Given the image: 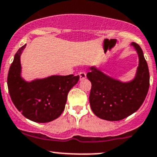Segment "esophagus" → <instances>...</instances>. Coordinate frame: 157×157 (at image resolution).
<instances>
[{
    "mask_svg": "<svg viewBox=\"0 0 157 157\" xmlns=\"http://www.w3.org/2000/svg\"><path fill=\"white\" fill-rule=\"evenodd\" d=\"M79 76H80V80H84V79L86 77V74L83 71H80L79 72Z\"/></svg>",
    "mask_w": 157,
    "mask_h": 157,
    "instance_id": "1",
    "label": "esophagus"
}]
</instances>
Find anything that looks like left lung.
I'll return each mask as SVG.
<instances>
[{
  "label": "left lung",
  "mask_w": 157,
  "mask_h": 157,
  "mask_svg": "<svg viewBox=\"0 0 157 157\" xmlns=\"http://www.w3.org/2000/svg\"><path fill=\"white\" fill-rule=\"evenodd\" d=\"M139 64L133 80L121 82L104 75L94 67L86 77L92 82L89 103L94 115L106 121H120L132 115L144 102L150 86V74L142 48L132 42Z\"/></svg>",
  "instance_id": "left-lung-1"
}]
</instances>
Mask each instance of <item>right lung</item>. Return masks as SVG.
Returning a JSON list of instances; mask_svg holds the SVG:
<instances>
[{"label": "right lung", "instance_id": "1", "mask_svg": "<svg viewBox=\"0 0 157 157\" xmlns=\"http://www.w3.org/2000/svg\"><path fill=\"white\" fill-rule=\"evenodd\" d=\"M26 44L15 53L10 65L7 86L12 101L25 118L39 123L56 119L64 111L68 92L80 76L53 75L26 82L21 77L20 56Z\"/></svg>", "mask_w": 157, "mask_h": 157}]
</instances>
